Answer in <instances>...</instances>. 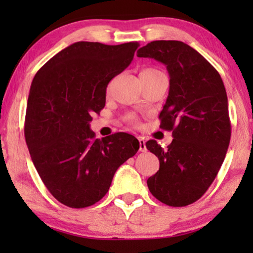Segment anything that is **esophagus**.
I'll list each match as a JSON object with an SVG mask.
<instances>
[{
    "instance_id": "esophagus-1",
    "label": "esophagus",
    "mask_w": 253,
    "mask_h": 253,
    "mask_svg": "<svg viewBox=\"0 0 253 253\" xmlns=\"http://www.w3.org/2000/svg\"><path fill=\"white\" fill-rule=\"evenodd\" d=\"M138 141H139V151L140 152H146L147 151L146 143H145V140L143 139V138H139V139H138Z\"/></svg>"
}]
</instances>
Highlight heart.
<instances>
[{
  "label": "heart",
  "mask_w": 253,
  "mask_h": 253,
  "mask_svg": "<svg viewBox=\"0 0 253 253\" xmlns=\"http://www.w3.org/2000/svg\"><path fill=\"white\" fill-rule=\"evenodd\" d=\"M154 70H155V69H145V70H143V71H154ZM126 121L129 123H131V124H134V126H136V124H138L137 117L134 116V115H132V114H130V115L126 116Z\"/></svg>",
  "instance_id": "obj_1"
}]
</instances>
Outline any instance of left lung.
I'll use <instances>...</instances> for the list:
<instances>
[{
    "mask_svg": "<svg viewBox=\"0 0 253 253\" xmlns=\"http://www.w3.org/2000/svg\"><path fill=\"white\" fill-rule=\"evenodd\" d=\"M137 56L164 63L170 77L159 119L161 129L172 131L174 139L165 150L153 139L146 143L160 161L147 186L166 205L188 206L215 179L229 146L226 88L216 69L182 41H152L137 51Z\"/></svg>",
    "mask_w": 253,
    "mask_h": 253,
    "instance_id": "8db88e82",
    "label": "left lung"
}]
</instances>
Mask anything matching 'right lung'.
<instances>
[{
	"mask_svg": "<svg viewBox=\"0 0 253 253\" xmlns=\"http://www.w3.org/2000/svg\"><path fill=\"white\" fill-rule=\"evenodd\" d=\"M138 42L109 46L79 41L64 48L34 76L24 133L38 174L55 199L71 207L94 205L114 174L139 150V141L117 132L96 139L93 114L106 103L108 83L129 67Z\"/></svg>",
	"mask_w": 253,
	"mask_h": 253,
	"instance_id": "obj_1",
	"label": "right lung"
}]
</instances>
